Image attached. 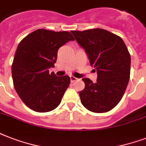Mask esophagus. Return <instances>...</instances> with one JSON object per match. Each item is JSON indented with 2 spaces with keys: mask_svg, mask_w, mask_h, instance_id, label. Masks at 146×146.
<instances>
[{
  "mask_svg": "<svg viewBox=\"0 0 146 146\" xmlns=\"http://www.w3.org/2000/svg\"><path fill=\"white\" fill-rule=\"evenodd\" d=\"M76 80H77V78L74 77V76H70V81H71V82H75V81Z\"/></svg>",
  "mask_w": 146,
  "mask_h": 146,
  "instance_id": "esophagus-1",
  "label": "esophagus"
}]
</instances>
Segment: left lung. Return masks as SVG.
Returning a JSON list of instances; mask_svg holds the SVG:
<instances>
[{
  "mask_svg": "<svg viewBox=\"0 0 146 146\" xmlns=\"http://www.w3.org/2000/svg\"><path fill=\"white\" fill-rule=\"evenodd\" d=\"M71 33L85 49L98 74L96 82L82 79L85 88L80 92L81 103L95 113L111 111L121 100L129 80L131 59L124 42L103 29Z\"/></svg>",
  "mask_w": 146,
  "mask_h": 146,
  "instance_id": "left-lung-1",
  "label": "left lung"
}]
</instances>
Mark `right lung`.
I'll use <instances>...</instances> for the list:
<instances>
[{
    "instance_id": "1",
    "label": "right lung",
    "mask_w": 146,
    "mask_h": 146,
    "mask_svg": "<svg viewBox=\"0 0 146 146\" xmlns=\"http://www.w3.org/2000/svg\"><path fill=\"white\" fill-rule=\"evenodd\" d=\"M70 41L69 32L39 29L24 38L12 64L13 86L24 104L36 112H48L60 104L70 83L68 76L49 73L57 60V50Z\"/></svg>"
}]
</instances>
